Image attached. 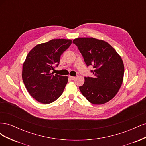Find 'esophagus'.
I'll list each match as a JSON object with an SVG mask.
<instances>
[{
  "instance_id": "obj_1",
  "label": "esophagus",
  "mask_w": 146,
  "mask_h": 146,
  "mask_svg": "<svg viewBox=\"0 0 146 146\" xmlns=\"http://www.w3.org/2000/svg\"><path fill=\"white\" fill-rule=\"evenodd\" d=\"M69 78L70 79V80H74L76 78V77H73V76H69Z\"/></svg>"
}]
</instances>
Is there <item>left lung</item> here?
Returning <instances> with one entry per match:
<instances>
[{"mask_svg": "<svg viewBox=\"0 0 146 146\" xmlns=\"http://www.w3.org/2000/svg\"><path fill=\"white\" fill-rule=\"evenodd\" d=\"M76 44L86 66H92L93 77H85L79 86L90 102L100 105L112 99L122 85L124 66L121 57L109 44L93 38L75 39Z\"/></svg>", "mask_w": 146, "mask_h": 146, "instance_id": "1", "label": "left lung"}]
</instances>
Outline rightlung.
Returning <instances> with one entry per match:
<instances>
[{"label":"right lung","instance_id":"add662e5","mask_svg":"<svg viewBox=\"0 0 146 146\" xmlns=\"http://www.w3.org/2000/svg\"><path fill=\"white\" fill-rule=\"evenodd\" d=\"M72 43L70 39H52L34 47L28 54L23 68V80L29 94L42 104H50L62 94L67 76L54 74L61 55Z\"/></svg>","mask_w":146,"mask_h":146}]
</instances>
